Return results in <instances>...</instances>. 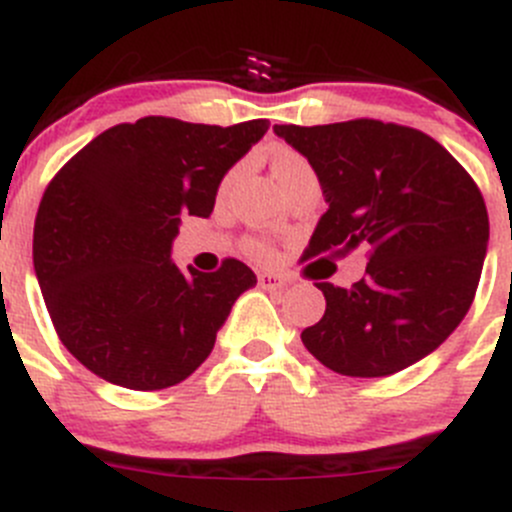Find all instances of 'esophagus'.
<instances>
[{"label": "esophagus", "instance_id": "obj_1", "mask_svg": "<svg viewBox=\"0 0 512 512\" xmlns=\"http://www.w3.org/2000/svg\"><path fill=\"white\" fill-rule=\"evenodd\" d=\"M257 282H260L262 290H270V292H277L285 287V280H280V277H275V275H267V272L257 275Z\"/></svg>", "mask_w": 512, "mask_h": 512}]
</instances>
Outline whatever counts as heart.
<instances>
[{"instance_id":"1","label":"heart","mask_w":512,"mask_h":512,"mask_svg":"<svg viewBox=\"0 0 512 512\" xmlns=\"http://www.w3.org/2000/svg\"><path fill=\"white\" fill-rule=\"evenodd\" d=\"M270 167L272 175L277 177V182H280L282 187H287L292 180H297V177L302 175H310L312 172V165L305 160V155H300V152L292 150V147H275V150L270 152ZM230 177L232 172L225 177L222 187L230 182ZM247 252H250L252 257H257V260H267V257L272 255V247L267 245L265 240H260V237H252V240H247Z\"/></svg>"}]
</instances>
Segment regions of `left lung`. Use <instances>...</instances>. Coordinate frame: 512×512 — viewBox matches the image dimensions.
<instances>
[{
  "instance_id": "left-lung-1",
  "label": "left lung",
  "mask_w": 512,
  "mask_h": 512,
  "mask_svg": "<svg viewBox=\"0 0 512 512\" xmlns=\"http://www.w3.org/2000/svg\"><path fill=\"white\" fill-rule=\"evenodd\" d=\"M307 157L327 212L302 260L365 247L352 287L317 282L325 315L302 342L325 367L385 377L443 345L473 305L488 250V210L478 185L440 142L380 119L275 124Z\"/></svg>"
}]
</instances>
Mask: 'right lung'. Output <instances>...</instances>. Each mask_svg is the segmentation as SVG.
I'll use <instances>...</instances> for the list:
<instances>
[{
    "mask_svg": "<svg viewBox=\"0 0 512 512\" xmlns=\"http://www.w3.org/2000/svg\"><path fill=\"white\" fill-rule=\"evenodd\" d=\"M267 127L142 117L104 130L52 177L34 220V270L59 340L87 370L162 390L207 360L257 277L235 257L217 272H182L170 247L182 217L210 215L225 172Z\"/></svg>",
    "mask_w": 512,
    "mask_h": 512,
    "instance_id": "add662e5",
    "label": "right lung"
}]
</instances>
